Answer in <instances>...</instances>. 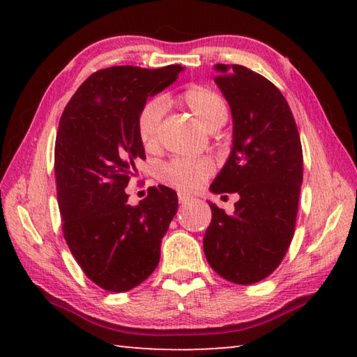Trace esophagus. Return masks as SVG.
I'll list each match as a JSON object with an SVG mask.
<instances>
[{
  "label": "esophagus",
  "instance_id": "1",
  "mask_svg": "<svg viewBox=\"0 0 357 357\" xmlns=\"http://www.w3.org/2000/svg\"><path fill=\"white\" fill-rule=\"evenodd\" d=\"M178 200H179V203H189L190 200H192V197L190 195H185V193H183V192H179L178 193Z\"/></svg>",
  "mask_w": 357,
  "mask_h": 357
}]
</instances>
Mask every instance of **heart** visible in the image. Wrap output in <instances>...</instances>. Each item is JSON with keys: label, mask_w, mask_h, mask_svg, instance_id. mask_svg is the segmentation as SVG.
Wrapping results in <instances>:
<instances>
[{"label": "heart", "mask_w": 357, "mask_h": 357, "mask_svg": "<svg viewBox=\"0 0 357 357\" xmlns=\"http://www.w3.org/2000/svg\"><path fill=\"white\" fill-rule=\"evenodd\" d=\"M176 102L192 113V116L209 132L219 130L228 119V105L215 89L193 84L178 96ZM164 114L160 100H149L142 107L137 119L138 138L146 151L157 148V132ZM214 170L209 159L173 160L160 168V181L181 192H190L200 187Z\"/></svg>", "instance_id": "b5f03b06"}]
</instances>
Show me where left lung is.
<instances>
[{"instance_id": "8db88e82", "label": "left lung", "mask_w": 357, "mask_h": 357, "mask_svg": "<svg viewBox=\"0 0 357 357\" xmlns=\"http://www.w3.org/2000/svg\"><path fill=\"white\" fill-rule=\"evenodd\" d=\"M214 82L233 118V146L209 190L238 193L234 213L209 202L208 263L223 279L250 285L273 274L291 243L302 184V146L283 94L239 64H215Z\"/></svg>"}]
</instances>
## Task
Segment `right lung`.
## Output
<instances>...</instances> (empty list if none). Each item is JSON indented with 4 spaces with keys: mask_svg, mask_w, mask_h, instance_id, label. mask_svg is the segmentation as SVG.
<instances>
[{
    "mask_svg": "<svg viewBox=\"0 0 357 357\" xmlns=\"http://www.w3.org/2000/svg\"><path fill=\"white\" fill-rule=\"evenodd\" d=\"M183 69H100L82 83L59 119L55 178L64 239L88 279L107 291H129L153 274L178 211L170 187H151L137 206L128 204L124 189L144 159L138 113Z\"/></svg>",
    "mask_w": 357,
    "mask_h": 357,
    "instance_id": "1",
    "label": "right lung"
}]
</instances>
